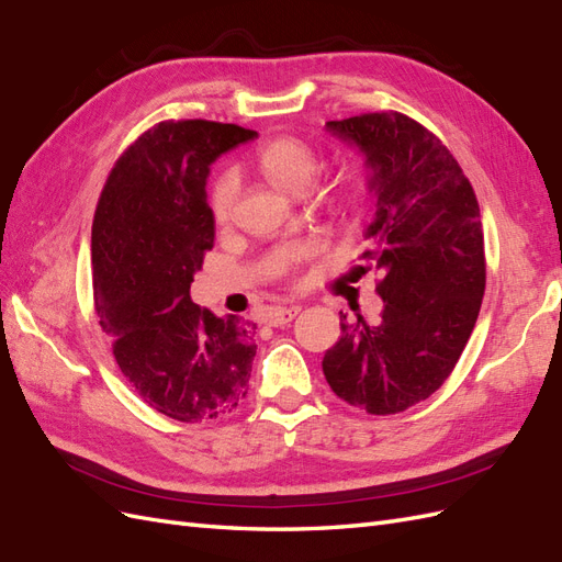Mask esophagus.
Returning <instances> with one entry per match:
<instances>
[{
  "label": "esophagus",
  "instance_id": "1",
  "mask_svg": "<svg viewBox=\"0 0 562 562\" xmlns=\"http://www.w3.org/2000/svg\"><path fill=\"white\" fill-rule=\"evenodd\" d=\"M297 312H300V307H297V305H291V307H277V310H273V312L269 314V324H271V326H283V324H289V322H293V319L297 317Z\"/></svg>",
  "mask_w": 562,
  "mask_h": 562
}]
</instances>
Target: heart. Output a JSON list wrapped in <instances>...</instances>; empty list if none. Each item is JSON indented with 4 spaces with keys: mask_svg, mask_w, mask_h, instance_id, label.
Here are the masks:
<instances>
[{
    "mask_svg": "<svg viewBox=\"0 0 562 562\" xmlns=\"http://www.w3.org/2000/svg\"><path fill=\"white\" fill-rule=\"evenodd\" d=\"M252 164L273 188H279L289 195L307 193L322 171V157L317 147L305 138H295V135H279V138H271L265 145H259L252 155ZM236 178L228 171H222L212 181L210 212L216 222H226L228 218L236 200ZM352 202L355 195L346 186H338L326 193V207L334 214H346L352 207ZM300 255H303V250H297L293 257Z\"/></svg>",
    "mask_w": 562,
    "mask_h": 562,
    "instance_id": "1",
    "label": "heart"
}]
</instances>
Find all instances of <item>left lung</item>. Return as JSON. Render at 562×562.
<instances>
[{"label":"left lung","mask_w":562,"mask_h":562,"mask_svg":"<svg viewBox=\"0 0 562 562\" xmlns=\"http://www.w3.org/2000/svg\"><path fill=\"white\" fill-rule=\"evenodd\" d=\"M362 149L376 212L360 273H379L376 324L340 312V338L324 355L328 386L369 415L427 401L468 346L486 289L484 231L468 176L450 149L401 112L328 121Z\"/></svg>","instance_id":"1"}]
</instances>
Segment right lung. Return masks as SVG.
<instances>
[{
    "mask_svg": "<svg viewBox=\"0 0 562 562\" xmlns=\"http://www.w3.org/2000/svg\"><path fill=\"white\" fill-rule=\"evenodd\" d=\"M255 131L159 121L109 171L92 222V291L102 331L135 393L176 422L222 417L248 393L255 324L190 300L214 248L210 164Z\"/></svg>",
    "mask_w": 562,
    "mask_h": 562,
    "instance_id": "add662e5",
    "label": "right lung"
}]
</instances>
